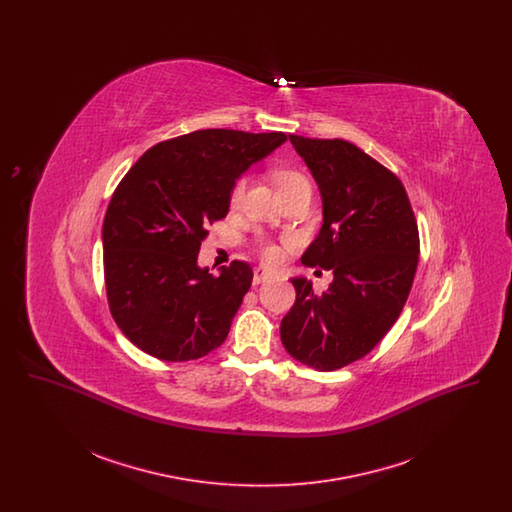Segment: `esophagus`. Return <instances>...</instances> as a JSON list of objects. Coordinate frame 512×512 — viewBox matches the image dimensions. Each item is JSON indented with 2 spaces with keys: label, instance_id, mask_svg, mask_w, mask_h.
I'll use <instances>...</instances> for the list:
<instances>
[{
  "label": "esophagus",
  "instance_id": "34e87169",
  "mask_svg": "<svg viewBox=\"0 0 512 512\" xmlns=\"http://www.w3.org/2000/svg\"><path fill=\"white\" fill-rule=\"evenodd\" d=\"M272 278V274L267 272L265 268H255L253 270V284H263V282H267Z\"/></svg>",
  "mask_w": 512,
  "mask_h": 512
}]
</instances>
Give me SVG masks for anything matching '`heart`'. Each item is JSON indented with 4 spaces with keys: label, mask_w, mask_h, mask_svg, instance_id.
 Listing matches in <instances>:
<instances>
[{
    "label": "heart",
    "mask_w": 512,
    "mask_h": 512,
    "mask_svg": "<svg viewBox=\"0 0 512 512\" xmlns=\"http://www.w3.org/2000/svg\"><path fill=\"white\" fill-rule=\"evenodd\" d=\"M274 182H276L280 194H288V192H292V190L299 188V186L309 184V180H307L301 172L295 171V169H278V171H274ZM244 190L245 178H240V180L234 184L232 194H230L232 205H238V203H240V199H242V195H244ZM261 257H263L267 263H276V261L280 259V249H278V245H261Z\"/></svg>",
    "instance_id": "b5f03b06"
}]
</instances>
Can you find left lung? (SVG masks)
<instances>
[{
  "label": "left lung",
  "mask_w": 512,
  "mask_h": 512,
  "mask_svg": "<svg viewBox=\"0 0 512 512\" xmlns=\"http://www.w3.org/2000/svg\"><path fill=\"white\" fill-rule=\"evenodd\" d=\"M322 195V228L301 263L334 272L328 292L292 278L280 338L295 361L336 370L363 359L401 315L418 265V226L401 180L345 140L290 134Z\"/></svg>",
  "instance_id": "8db88e82"
}]
</instances>
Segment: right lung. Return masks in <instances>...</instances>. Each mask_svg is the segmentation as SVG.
I'll return each instance as SVG.
<instances>
[{"mask_svg": "<svg viewBox=\"0 0 512 512\" xmlns=\"http://www.w3.org/2000/svg\"><path fill=\"white\" fill-rule=\"evenodd\" d=\"M288 140L209 128L147 149L103 220V272L122 334L161 361H194L226 340L251 286L244 261L219 276L197 267L207 226L224 219L236 180Z\"/></svg>", "mask_w": 512, "mask_h": 512, "instance_id": "right-lung-1", "label": "right lung"}]
</instances>
